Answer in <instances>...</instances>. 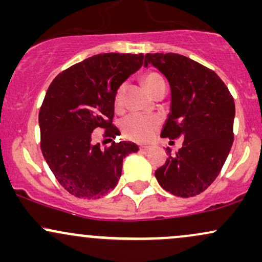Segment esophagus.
<instances>
[{"instance_id": "34e87169", "label": "esophagus", "mask_w": 262, "mask_h": 262, "mask_svg": "<svg viewBox=\"0 0 262 262\" xmlns=\"http://www.w3.org/2000/svg\"><path fill=\"white\" fill-rule=\"evenodd\" d=\"M152 149H154V146H151V145H141L140 146V150L143 152H149V151H151Z\"/></svg>"}]
</instances>
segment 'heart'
Returning a JSON list of instances; mask_svg holds the SVG:
<instances>
[{"mask_svg":"<svg viewBox=\"0 0 262 262\" xmlns=\"http://www.w3.org/2000/svg\"><path fill=\"white\" fill-rule=\"evenodd\" d=\"M143 82L145 85L146 90L151 93L158 89L159 86L164 85L165 81L159 74L149 73L144 75ZM125 91V83L118 86L116 95H114V106L121 107L123 96ZM160 125V119L155 116H144V114L133 113L129 114L122 121V132L125 138L134 141H146L151 139V137L158 130Z\"/></svg>","mask_w":262,"mask_h":262,"instance_id":"b5f03b06","label":"heart"}]
</instances>
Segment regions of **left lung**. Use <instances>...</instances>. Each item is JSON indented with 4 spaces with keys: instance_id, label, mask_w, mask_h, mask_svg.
<instances>
[{
    "instance_id": "obj_1",
    "label": "left lung",
    "mask_w": 262,
    "mask_h": 262,
    "mask_svg": "<svg viewBox=\"0 0 262 262\" xmlns=\"http://www.w3.org/2000/svg\"><path fill=\"white\" fill-rule=\"evenodd\" d=\"M169 81L170 113L162 138L182 137V148L155 171L159 185L177 197L200 194L215 180L233 145L235 104L229 90L210 69L180 54H146Z\"/></svg>"
}]
</instances>
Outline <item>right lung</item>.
<instances>
[{"instance_id":"1","label":"right lung","mask_w":262,"mask_h":262,"mask_svg":"<svg viewBox=\"0 0 262 262\" xmlns=\"http://www.w3.org/2000/svg\"><path fill=\"white\" fill-rule=\"evenodd\" d=\"M139 54H98L60 73L39 111L40 148L54 176L75 197L97 200L118 183L123 159L139 148L113 141L101 149L92 133L121 134L112 124L117 89L143 65ZM112 140V139H111Z\"/></svg>"}]
</instances>
